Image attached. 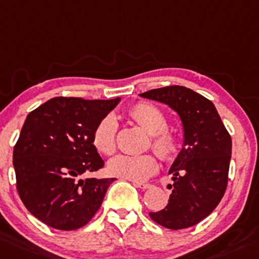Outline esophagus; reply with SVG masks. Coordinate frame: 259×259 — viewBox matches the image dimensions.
<instances>
[{
	"label": "esophagus",
	"mask_w": 259,
	"mask_h": 259,
	"mask_svg": "<svg viewBox=\"0 0 259 259\" xmlns=\"http://www.w3.org/2000/svg\"><path fill=\"white\" fill-rule=\"evenodd\" d=\"M134 185L141 190H148L150 189V187H152L151 184H144V182H134Z\"/></svg>",
	"instance_id": "esophagus-1"
}]
</instances>
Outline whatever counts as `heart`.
Masks as SVG:
<instances>
[{
    "label": "heart",
    "instance_id": "1",
    "mask_svg": "<svg viewBox=\"0 0 259 259\" xmlns=\"http://www.w3.org/2000/svg\"><path fill=\"white\" fill-rule=\"evenodd\" d=\"M130 116L151 135V148L164 161H171L179 151L178 135L167 127V119L159 108L148 103H138L129 111ZM118 121L108 114L100 119L93 130V145L103 155H113L116 150ZM159 168L157 159L151 154L118 155L108 164L111 175L141 182L154 175Z\"/></svg>",
    "mask_w": 259,
    "mask_h": 259
}]
</instances>
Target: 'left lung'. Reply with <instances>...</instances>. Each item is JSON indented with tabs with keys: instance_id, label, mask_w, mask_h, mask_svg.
<instances>
[{
	"instance_id": "left-lung-1",
	"label": "left lung",
	"mask_w": 259,
	"mask_h": 259,
	"mask_svg": "<svg viewBox=\"0 0 259 259\" xmlns=\"http://www.w3.org/2000/svg\"><path fill=\"white\" fill-rule=\"evenodd\" d=\"M140 97L164 103L179 114L184 148L168 174L172 194L161 211L150 212L157 225L170 230L191 227L208 216L226 192L232 140L207 98L181 85L151 89Z\"/></svg>"
}]
</instances>
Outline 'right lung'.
Segmentation results:
<instances>
[{
  "label": "right lung",
  "instance_id": "right-lung-1",
  "mask_svg": "<svg viewBox=\"0 0 259 259\" xmlns=\"http://www.w3.org/2000/svg\"><path fill=\"white\" fill-rule=\"evenodd\" d=\"M120 102L57 97L27 115L13 149L16 186L26 208L62 231L93 219L115 179H84L104 161L93 145V130Z\"/></svg>",
  "mask_w": 259,
  "mask_h": 259
}]
</instances>
